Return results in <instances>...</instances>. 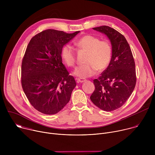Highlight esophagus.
I'll return each mask as SVG.
<instances>
[{"instance_id": "obj_1", "label": "esophagus", "mask_w": 155, "mask_h": 155, "mask_svg": "<svg viewBox=\"0 0 155 155\" xmlns=\"http://www.w3.org/2000/svg\"><path fill=\"white\" fill-rule=\"evenodd\" d=\"M76 80H77V81L78 83H83V82L86 81V80H85V79L80 78H77Z\"/></svg>"}]
</instances>
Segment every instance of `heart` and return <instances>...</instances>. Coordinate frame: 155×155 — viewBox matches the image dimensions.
Returning a JSON list of instances; mask_svg holds the SVG:
<instances>
[{"instance_id":"b5f03b06","label":"heart","mask_w":155,"mask_h":155,"mask_svg":"<svg viewBox=\"0 0 155 155\" xmlns=\"http://www.w3.org/2000/svg\"><path fill=\"white\" fill-rule=\"evenodd\" d=\"M75 44L81 50L86 52L84 65L79 66L74 71V75L81 78L91 77L104 71L108 66L112 56V48L107 40L100 39L91 35H85L78 39ZM61 58L69 67L75 64L76 58L73 47L66 44L61 49Z\"/></svg>"}]
</instances>
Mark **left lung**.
Returning <instances> with one entry per match:
<instances>
[{
  "mask_svg": "<svg viewBox=\"0 0 155 155\" xmlns=\"http://www.w3.org/2000/svg\"><path fill=\"white\" fill-rule=\"evenodd\" d=\"M104 34L111 42L112 56L107 68L93 80L95 90L90 99L100 109L113 111L121 107L133 92L136 84V66L125 37L107 26L93 28Z\"/></svg>",
  "mask_w": 155,
  "mask_h": 155,
  "instance_id": "8db88e82",
  "label": "left lung"
}]
</instances>
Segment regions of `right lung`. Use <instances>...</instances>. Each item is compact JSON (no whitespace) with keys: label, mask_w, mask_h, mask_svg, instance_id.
<instances>
[{"label":"right lung","mask_w":155,"mask_h":155,"mask_svg":"<svg viewBox=\"0 0 155 155\" xmlns=\"http://www.w3.org/2000/svg\"><path fill=\"white\" fill-rule=\"evenodd\" d=\"M80 31H43L30 40L21 65V84L31 104L46 115L58 113L76 86L62 64L61 49Z\"/></svg>","instance_id":"obj_1"}]
</instances>
